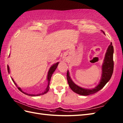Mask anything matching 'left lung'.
<instances>
[{"label":"left lung","instance_id":"8db88e82","mask_svg":"<svg viewBox=\"0 0 123 123\" xmlns=\"http://www.w3.org/2000/svg\"><path fill=\"white\" fill-rule=\"evenodd\" d=\"M104 34L105 33L103 32ZM113 53H114V48L112 45V43L108 46L107 50V52L105 55V57L104 59V62L102 67V77L100 82L99 85L93 89H85L76 85L72 81L70 77L69 76V71H67V77L68 82L70 88L74 92L82 96H88L92 94L95 93L98 91L101 90L106 84L107 83L109 80L111 79L114 70V61H113Z\"/></svg>","mask_w":123,"mask_h":123}]
</instances>
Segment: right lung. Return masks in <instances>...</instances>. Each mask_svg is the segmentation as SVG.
I'll return each instance as SVG.
<instances>
[{
  "label": "right lung",
  "instance_id": "add662e5",
  "mask_svg": "<svg viewBox=\"0 0 123 123\" xmlns=\"http://www.w3.org/2000/svg\"><path fill=\"white\" fill-rule=\"evenodd\" d=\"M58 64H59V62H57V63H56L55 64H54V65H53V66H52L50 68V69H49V72H48V87H47V88H46V89H45V91H44V92L42 93H40V94H38V95H34H34H31V94H28V93H25V92H23V91H22V90L21 89V88H19V87H17L18 89L19 90V91H21L22 92L24 93V94H25V95H29V96H40V95H43V94H44V93H46L49 91V82H50V80H51V77H52V74H53V73L54 72L55 70V69H56V68H57V65H58ZM7 70H8V73H9V66H7ZM12 81L14 82V83L15 84V85L17 86L16 83L15 82L14 80H13V79H12Z\"/></svg>",
  "mask_w": 123,
  "mask_h": 123
}]
</instances>
